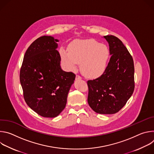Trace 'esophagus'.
<instances>
[{"label":"esophagus","instance_id":"esophagus-1","mask_svg":"<svg viewBox=\"0 0 154 154\" xmlns=\"http://www.w3.org/2000/svg\"><path fill=\"white\" fill-rule=\"evenodd\" d=\"M80 79H82V77L80 76L77 75L75 77V80H80Z\"/></svg>","mask_w":154,"mask_h":154}]
</instances>
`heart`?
Returning <instances> with one entry per match:
<instances>
[{"mask_svg":"<svg viewBox=\"0 0 154 154\" xmlns=\"http://www.w3.org/2000/svg\"><path fill=\"white\" fill-rule=\"evenodd\" d=\"M61 61L68 70H74L81 63L82 73L88 77L94 78L105 71L109 57L108 47L92 39L77 40L69 46V51L60 50Z\"/></svg>","mask_w":154,"mask_h":154,"instance_id":"obj_1","label":"heart"}]
</instances>
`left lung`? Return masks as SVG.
Returning a JSON list of instances; mask_svg holds the SVG:
<instances>
[{
  "mask_svg": "<svg viewBox=\"0 0 154 154\" xmlns=\"http://www.w3.org/2000/svg\"><path fill=\"white\" fill-rule=\"evenodd\" d=\"M109 45V59L99 77L87 82L88 102L99 114L118 112L132 95L134 88V64L122 42L113 35L104 36Z\"/></svg>",
  "mask_w": 154,
  "mask_h": 154,
  "instance_id": "obj_1",
  "label": "left lung"
}]
</instances>
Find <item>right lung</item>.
I'll return each mask as SVG.
<instances>
[{
	"label": "right lung",
	"mask_w": 154,
	"mask_h": 154,
	"mask_svg": "<svg viewBox=\"0 0 154 154\" xmlns=\"http://www.w3.org/2000/svg\"><path fill=\"white\" fill-rule=\"evenodd\" d=\"M58 41L51 36L36 39L27 50L20 71L26 103L45 118L57 117L63 110L75 78L61 68Z\"/></svg>",
	"instance_id": "1"
}]
</instances>
